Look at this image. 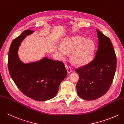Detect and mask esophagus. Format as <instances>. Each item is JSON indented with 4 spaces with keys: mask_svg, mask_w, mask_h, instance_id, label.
Returning a JSON list of instances; mask_svg holds the SVG:
<instances>
[{
    "mask_svg": "<svg viewBox=\"0 0 124 124\" xmlns=\"http://www.w3.org/2000/svg\"><path fill=\"white\" fill-rule=\"evenodd\" d=\"M65 68H66V69H67L68 72V73H70V72L72 71V69L71 68V67L69 66L68 65L65 64Z\"/></svg>",
    "mask_w": 124,
    "mask_h": 124,
    "instance_id": "esophagus-1",
    "label": "esophagus"
}]
</instances>
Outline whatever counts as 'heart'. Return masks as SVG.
<instances>
[{
    "instance_id": "obj_1",
    "label": "heart",
    "mask_w": 124,
    "mask_h": 124,
    "mask_svg": "<svg viewBox=\"0 0 124 124\" xmlns=\"http://www.w3.org/2000/svg\"><path fill=\"white\" fill-rule=\"evenodd\" d=\"M94 43L90 39H86L81 36L67 38L61 46H57L56 52L61 57H66L71 53V60L75 64L85 65L90 61L93 56Z\"/></svg>"
}]
</instances>
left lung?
I'll return each mask as SVG.
<instances>
[{
  "mask_svg": "<svg viewBox=\"0 0 124 124\" xmlns=\"http://www.w3.org/2000/svg\"><path fill=\"white\" fill-rule=\"evenodd\" d=\"M98 47L95 57L89 63L75 69L79 75L77 94L84 100H95L111 86L117 67V58L110 38L97 29Z\"/></svg>",
  "mask_w": 124,
  "mask_h": 124,
  "instance_id": "1",
  "label": "left lung"
}]
</instances>
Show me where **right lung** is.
<instances>
[{
	"label": "right lung",
	"instance_id": "add662e5",
	"mask_svg": "<svg viewBox=\"0 0 124 124\" xmlns=\"http://www.w3.org/2000/svg\"><path fill=\"white\" fill-rule=\"evenodd\" d=\"M33 32L26 30L12 41L8 52V68L12 79L24 94L34 100L46 101L57 94L67 70L61 61L47 57L27 64L21 61L18 55L19 46Z\"/></svg>",
	"mask_w": 124,
	"mask_h": 124
}]
</instances>
